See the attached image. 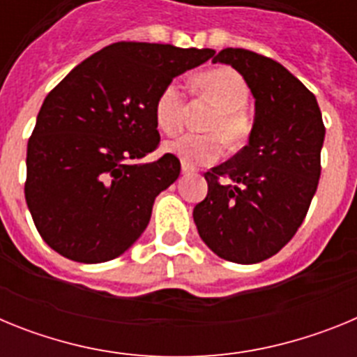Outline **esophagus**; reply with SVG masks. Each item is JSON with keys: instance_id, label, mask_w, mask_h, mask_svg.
Listing matches in <instances>:
<instances>
[{"instance_id": "esophagus-1", "label": "esophagus", "mask_w": 357, "mask_h": 357, "mask_svg": "<svg viewBox=\"0 0 357 357\" xmlns=\"http://www.w3.org/2000/svg\"><path fill=\"white\" fill-rule=\"evenodd\" d=\"M195 172V168L193 166H189L188 162H185V160H182V175H191V173Z\"/></svg>"}]
</instances>
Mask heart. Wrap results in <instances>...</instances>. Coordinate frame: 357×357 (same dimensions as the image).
<instances>
[{
    "label": "heart",
    "instance_id": "heart-1",
    "mask_svg": "<svg viewBox=\"0 0 357 357\" xmlns=\"http://www.w3.org/2000/svg\"><path fill=\"white\" fill-rule=\"evenodd\" d=\"M193 91L198 100L213 105V112L204 121L206 134H184L168 141L164 148L188 164H209L222 155V141L236 148L248 139L252 119L247 112L250 98L247 80L229 66L209 69L197 75ZM188 114V98L176 84L164 85L155 98L153 118L164 134L181 130Z\"/></svg>",
    "mask_w": 357,
    "mask_h": 357
}]
</instances>
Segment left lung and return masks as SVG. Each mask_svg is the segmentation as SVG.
<instances>
[{"label": "left lung", "instance_id": "obj_1", "mask_svg": "<svg viewBox=\"0 0 357 357\" xmlns=\"http://www.w3.org/2000/svg\"><path fill=\"white\" fill-rule=\"evenodd\" d=\"M213 62L243 75L255 98L245 148L206 173V200L193 211L198 234L222 259L261 263L304 222L318 188L326 127L317 98L279 62L225 48Z\"/></svg>", "mask_w": 357, "mask_h": 357}]
</instances>
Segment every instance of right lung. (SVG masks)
<instances>
[{"instance_id":"add662e5","label":"right lung","mask_w":357,"mask_h":357,"mask_svg":"<svg viewBox=\"0 0 357 357\" xmlns=\"http://www.w3.org/2000/svg\"><path fill=\"white\" fill-rule=\"evenodd\" d=\"M214 50L121 40L53 87L28 139L24 197L40 238L77 263L114 259L143 234L155 197L181 175L159 148L155 98Z\"/></svg>"}]
</instances>
